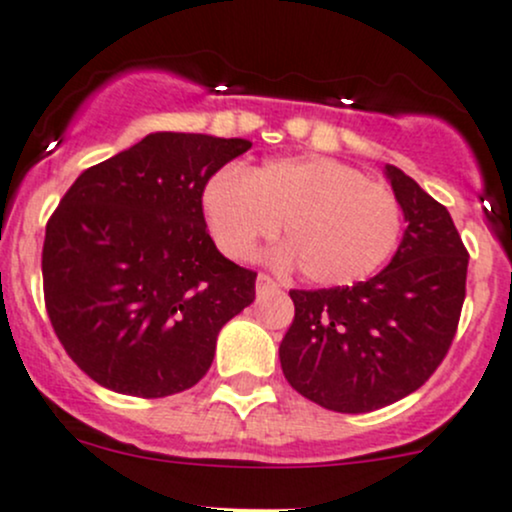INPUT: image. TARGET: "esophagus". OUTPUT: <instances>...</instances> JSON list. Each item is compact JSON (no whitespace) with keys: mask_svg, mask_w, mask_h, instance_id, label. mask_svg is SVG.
Returning a JSON list of instances; mask_svg holds the SVG:
<instances>
[{"mask_svg":"<svg viewBox=\"0 0 512 512\" xmlns=\"http://www.w3.org/2000/svg\"><path fill=\"white\" fill-rule=\"evenodd\" d=\"M255 284H257V294H270V292H277V289H279V284L274 282L270 274H265V272L257 274Z\"/></svg>","mask_w":512,"mask_h":512,"instance_id":"34e87169","label":"esophagus"}]
</instances>
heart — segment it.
Returning <instances> with one entry per match:
<instances>
[{"label": "heart", "mask_w": 512, "mask_h": 512, "mask_svg": "<svg viewBox=\"0 0 512 512\" xmlns=\"http://www.w3.org/2000/svg\"><path fill=\"white\" fill-rule=\"evenodd\" d=\"M203 211L220 250L250 257L262 240L282 235L277 257L297 262L301 277L321 287L368 279L402 238V203L390 186L328 157L272 159L220 171L203 191Z\"/></svg>", "instance_id": "heart-1"}]
</instances>
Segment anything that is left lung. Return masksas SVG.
<instances>
[{
	"mask_svg": "<svg viewBox=\"0 0 512 512\" xmlns=\"http://www.w3.org/2000/svg\"><path fill=\"white\" fill-rule=\"evenodd\" d=\"M407 228L383 272L353 287L292 289L279 343L287 383L343 414L380 410L432 378L459 326L469 252L449 211L397 166H385Z\"/></svg>",
	"mask_w": 512,
	"mask_h": 512,
	"instance_id": "left-lung-1",
	"label": "left lung"
}]
</instances>
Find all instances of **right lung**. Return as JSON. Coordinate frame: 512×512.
I'll return each instance as SVG.
<instances>
[{
    "instance_id": "add662e5",
    "label": "right lung",
    "mask_w": 512,
    "mask_h": 512,
    "mask_svg": "<svg viewBox=\"0 0 512 512\" xmlns=\"http://www.w3.org/2000/svg\"><path fill=\"white\" fill-rule=\"evenodd\" d=\"M247 139L154 132L75 179L46 223L43 299L73 363L107 390L166 397L208 373L257 272L215 247L208 179Z\"/></svg>"
}]
</instances>
